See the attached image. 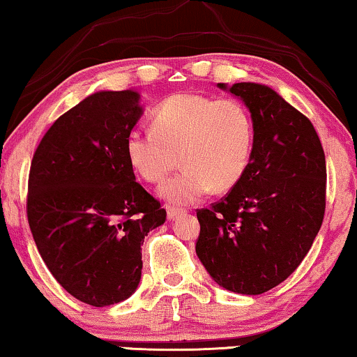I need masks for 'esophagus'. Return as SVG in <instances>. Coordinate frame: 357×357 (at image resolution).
<instances>
[{
  "instance_id": "obj_1",
  "label": "esophagus",
  "mask_w": 357,
  "mask_h": 357,
  "mask_svg": "<svg viewBox=\"0 0 357 357\" xmlns=\"http://www.w3.org/2000/svg\"><path fill=\"white\" fill-rule=\"evenodd\" d=\"M166 214H168V220H174L178 218H181L184 214L183 209H178V207H166Z\"/></svg>"
}]
</instances>
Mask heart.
<instances>
[{
    "mask_svg": "<svg viewBox=\"0 0 357 357\" xmlns=\"http://www.w3.org/2000/svg\"><path fill=\"white\" fill-rule=\"evenodd\" d=\"M254 121L236 98L176 93L153 114V128L126 135V156L148 183H160L178 163L184 168L163 183L160 196L169 204L201 201L214 188L236 186L250 163Z\"/></svg>",
    "mask_w": 357,
    "mask_h": 357,
    "instance_id": "1",
    "label": "heart"
}]
</instances>
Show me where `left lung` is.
I'll return each instance as SVG.
<instances>
[{
	"label": "left lung",
	"instance_id": "8db88e82",
	"mask_svg": "<svg viewBox=\"0 0 357 357\" xmlns=\"http://www.w3.org/2000/svg\"><path fill=\"white\" fill-rule=\"evenodd\" d=\"M254 121L245 173L211 209L197 211L196 254L219 287L260 295L308 254L326 206V161L317 130L268 85L218 84Z\"/></svg>",
	"mask_w": 357,
	"mask_h": 357
}]
</instances>
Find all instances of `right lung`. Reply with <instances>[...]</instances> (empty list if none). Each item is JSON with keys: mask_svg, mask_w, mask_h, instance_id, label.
<instances>
[{"mask_svg": "<svg viewBox=\"0 0 357 357\" xmlns=\"http://www.w3.org/2000/svg\"><path fill=\"white\" fill-rule=\"evenodd\" d=\"M137 90H100L59 116L29 171L28 220L44 264L74 298L110 306L133 295L142 245L166 220L137 183L126 135L143 115Z\"/></svg>", "mask_w": 357, "mask_h": 357, "instance_id": "add662e5", "label": "right lung"}]
</instances>
